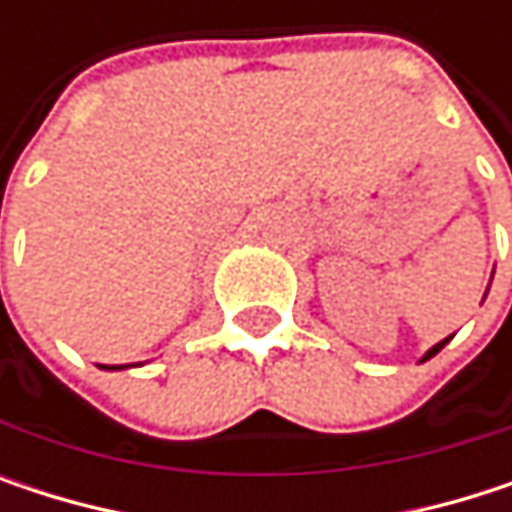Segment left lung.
<instances>
[{
	"mask_svg": "<svg viewBox=\"0 0 512 512\" xmlns=\"http://www.w3.org/2000/svg\"><path fill=\"white\" fill-rule=\"evenodd\" d=\"M445 344H448V341H442V344H436V347H433V350H430V353H427V356H424V358H433V356H436V353H439V350H442V347H445Z\"/></svg>",
	"mask_w": 512,
	"mask_h": 512,
	"instance_id": "8db88e82",
	"label": "left lung"
}]
</instances>
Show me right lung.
I'll return each mask as SVG.
<instances>
[{
    "label": "right lung",
    "mask_w": 512,
    "mask_h": 512,
    "mask_svg": "<svg viewBox=\"0 0 512 512\" xmlns=\"http://www.w3.org/2000/svg\"><path fill=\"white\" fill-rule=\"evenodd\" d=\"M103 367H109V370H115V367H118V364H103Z\"/></svg>",
    "instance_id": "add662e5"
}]
</instances>
